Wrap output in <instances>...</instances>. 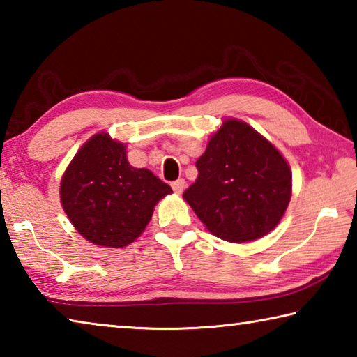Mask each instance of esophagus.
Returning <instances> with one entry per match:
<instances>
[{"mask_svg": "<svg viewBox=\"0 0 357 357\" xmlns=\"http://www.w3.org/2000/svg\"><path fill=\"white\" fill-rule=\"evenodd\" d=\"M172 187H173V190H174V193H178V195H181V193L184 192V187H185V181L184 179H178V181H174V183L172 184Z\"/></svg>", "mask_w": 357, "mask_h": 357, "instance_id": "1", "label": "esophagus"}]
</instances>
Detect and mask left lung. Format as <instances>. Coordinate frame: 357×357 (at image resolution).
<instances>
[{"instance_id": "obj_1", "label": "left lung", "mask_w": 357, "mask_h": 357, "mask_svg": "<svg viewBox=\"0 0 357 357\" xmlns=\"http://www.w3.org/2000/svg\"><path fill=\"white\" fill-rule=\"evenodd\" d=\"M195 165L198 178L183 197L209 233L241 244L279 225L291 200V168L250 124L227 118Z\"/></svg>"}]
</instances>
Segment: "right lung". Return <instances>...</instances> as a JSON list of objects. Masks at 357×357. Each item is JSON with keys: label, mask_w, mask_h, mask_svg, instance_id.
Segmentation results:
<instances>
[{"label": "right lung", "mask_w": 357, "mask_h": 357, "mask_svg": "<svg viewBox=\"0 0 357 357\" xmlns=\"http://www.w3.org/2000/svg\"><path fill=\"white\" fill-rule=\"evenodd\" d=\"M172 187L148 168L129 164L126 144L107 132L77 151L59 184L72 225L94 245L121 249L134 243Z\"/></svg>", "instance_id": "1"}]
</instances>
